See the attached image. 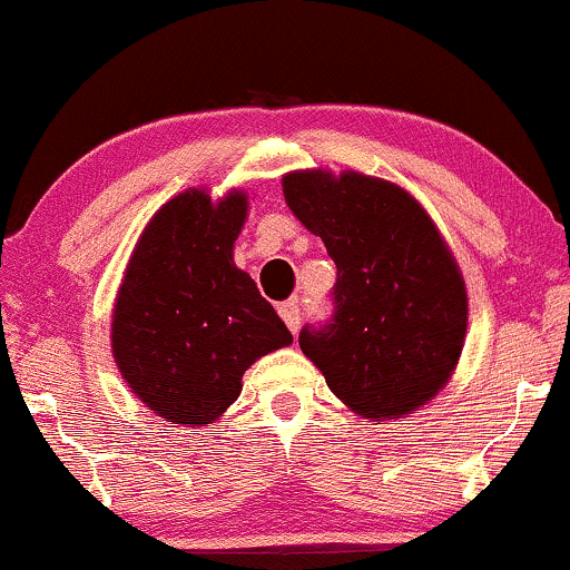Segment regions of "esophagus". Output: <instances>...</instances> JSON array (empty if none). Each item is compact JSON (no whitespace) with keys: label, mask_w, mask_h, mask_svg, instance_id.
Returning <instances> with one entry per match:
<instances>
[{"label":"esophagus","mask_w":570,"mask_h":570,"mask_svg":"<svg viewBox=\"0 0 570 570\" xmlns=\"http://www.w3.org/2000/svg\"><path fill=\"white\" fill-rule=\"evenodd\" d=\"M278 315L286 326H289L292 334H297L299 328V305L297 303H281L278 305Z\"/></svg>","instance_id":"obj_1"}]
</instances>
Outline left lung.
I'll use <instances>...</instances> for the list:
<instances>
[{
    "mask_svg": "<svg viewBox=\"0 0 570 570\" xmlns=\"http://www.w3.org/2000/svg\"><path fill=\"white\" fill-rule=\"evenodd\" d=\"M292 215L337 265L334 321L299 347L347 409L401 420L449 385L468 337V286L428 209L401 185L363 173H286Z\"/></svg>",
    "mask_w": 570,
    "mask_h": 570,
    "instance_id": "obj_1",
    "label": "left lung"
}]
</instances>
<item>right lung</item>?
<instances>
[{"label": "right lung", "mask_w": 570, "mask_h": 570, "mask_svg": "<svg viewBox=\"0 0 570 570\" xmlns=\"http://www.w3.org/2000/svg\"><path fill=\"white\" fill-rule=\"evenodd\" d=\"M249 194L212 198L188 188L159 207L137 238L111 313L121 380L156 416L207 428L242 395L263 355L292 345L289 328L233 263Z\"/></svg>", "instance_id": "obj_1"}]
</instances>
